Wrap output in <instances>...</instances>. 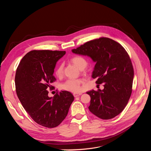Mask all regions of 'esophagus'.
Instances as JSON below:
<instances>
[{
	"instance_id": "esophagus-1",
	"label": "esophagus",
	"mask_w": 151,
	"mask_h": 151,
	"mask_svg": "<svg viewBox=\"0 0 151 151\" xmlns=\"http://www.w3.org/2000/svg\"><path fill=\"white\" fill-rule=\"evenodd\" d=\"M81 94H82V93H74L73 96L75 97H79V96H81Z\"/></svg>"
}]
</instances>
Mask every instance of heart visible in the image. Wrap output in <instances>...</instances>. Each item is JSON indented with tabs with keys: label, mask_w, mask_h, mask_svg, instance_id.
<instances>
[{
	"label": "heart",
	"mask_w": 151,
	"mask_h": 151,
	"mask_svg": "<svg viewBox=\"0 0 151 151\" xmlns=\"http://www.w3.org/2000/svg\"><path fill=\"white\" fill-rule=\"evenodd\" d=\"M70 61L77 67L78 69L82 70L87 65V62L86 60L82 56L75 55L73 56L71 59ZM63 72V65L62 64L56 68L55 70V73L57 76H61ZM83 81L81 79H68L65 82L62 84V88L67 91L73 93H79L81 90V84Z\"/></svg>",
	"instance_id": "obj_1"
}]
</instances>
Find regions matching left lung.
<instances>
[{
	"instance_id": "8db88e82",
	"label": "left lung",
	"mask_w": 151,
	"mask_h": 151,
	"mask_svg": "<svg viewBox=\"0 0 151 151\" xmlns=\"http://www.w3.org/2000/svg\"><path fill=\"white\" fill-rule=\"evenodd\" d=\"M72 51L96 62L91 76L97 79V84L104 83L103 90L87 92L91 97L90 111L103 119L119 115L130 99L134 78L132 63L125 50L111 39L100 37Z\"/></svg>"
}]
</instances>
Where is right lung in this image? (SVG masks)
Returning a JSON list of instances; mask_svg holds the SVG:
<instances>
[{
    "instance_id": "add662e5",
    "label": "right lung",
    "mask_w": 151,
    "mask_h": 151,
    "mask_svg": "<svg viewBox=\"0 0 151 151\" xmlns=\"http://www.w3.org/2000/svg\"><path fill=\"white\" fill-rule=\"evenodd\" d=\"M66 51L33 50L27 53L17 69L15 83L17 96L26 111L38 124L48 128L58 126L66 117L74 100L73 94L61 91L53 97L48 88L55 81L54 69Z\"/></svg>"
}]
</instances>
